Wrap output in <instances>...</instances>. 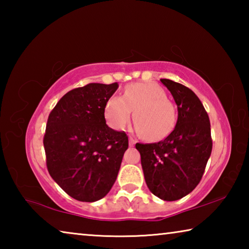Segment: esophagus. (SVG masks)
I'll use <instances>...</instances> for the list:
<instances>
[{"label":"esophagus","instance_id":"obj_1","mask_svg":"<svg viewBox=\"0 0 249 249\" xmlns=\"http://www.w3.org/2000/svg\"><path fill=\"white\" fill-rule=\"evenodd\" d=\"M128 141H129V146H134L135 144H136V140H135V138L132 136H129Z\"/></svg>","mask_w":249,"mask_h":249}]
</instances>
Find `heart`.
Segmentation results:
<instances>
[{"label":"heart","mask_w":249,"mask_h":249,"mask_svg":"<svg viewBox=\"0 0 249 249\" xmlns=\"http://www.w3.org/2000/svg\"><path fill=\"white\" fill-rule=\"evenodd\" d=\"M133 114L137 133L146 141H159L175 128L177 112L166 91L153 82H137L125 87L122 98L113 96L104 107L107 123L123 129Z\"/></svg>","instance_id":"1"}]
</instances>
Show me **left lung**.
<instances>
[{
    "label": "left lung",
    "mask_w": 249,
    "mask_h": 249,
    "mask_svg": "<svg viewBox=\"0 0 249 249\" xmlns=\"http://www.w3.org/2000/svg\"><path fill=\"white\" fill-rule=\"evenodd\" d=\"M178 107V120L165 140L136 144L146 184L165 201H176L195 190L212 151L208 113L195 92L183 84L160 79Z\"/></svg>",
    "instance_id": "left-lung-1"
}]
</instances>
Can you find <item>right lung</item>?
<instances>
[{
    "instance_id": "obj_1",
    "label": "right lung",
    "mask_w": 249,
    "mask_h": 249,
    "mask_svg": "<svg viewBox=\"0 0 249 249\" xmlns=\"http://www.w3.org/2000/svg\"><path fill=\"white\" fill-rule=\"evenodd\" d=\"M119 84L89 83L69 91L48 116L44 136L49 175L71 197L94 202L107 195L128 148L125 132L107 125L104 107Z\"/></svg>"
}]
</instances>
